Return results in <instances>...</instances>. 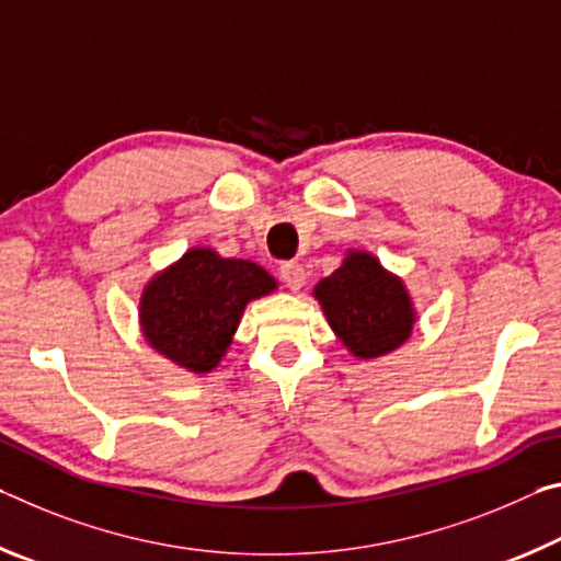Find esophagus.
Instances as JSON below:
<instances>
[{"label":"esophagus","mask_w":561,"mask_h":561,"mask_svg":"<svg viewBox=\"0 0 561 561\" xmlns=\"http://www.w3.org/2000/svg\"><path fill=\"white\" fill-rule=\"evenodd\" d=\"M278 273H280V280L286 283L290 290H300L302 286H306V268H302V265L296 261L283 263Z\"/></svg>","instance_id":"1"}]
</instances>
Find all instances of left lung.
I'll return each instance as SVG.
<instances>
[{
    "mask_svg": "<svg viewBox=\"0 0 561 561\" xmlns=\"http://www.w3.org/2000/svg\"><path fill=\"white\" fill-rule=\"evenodd\" d=\"M313 298L337 341L357 360L394 353L410 341L417 323L405 280L360 248H347L341 268L318 280Z\"/></svg>",
    "mask_w": 561,
    "mask_h": 561,
    "instance_id": "left-lung-1",
    "label": "left lung"
}]
</instances>
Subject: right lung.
I'll list each match as a JSON object with an SVG mask.
<instances>
[{
    "instance_id": "right-lung-1",
    "label": "right lung",
    "mask_w": 561,
    "mask_h": 561,
    "mask_svg": "<svg viewBox=\"0 0 561 561\" xmlns=\"http://www.w3.org/2000/svg\"><path fill=\"white\" fill-rule=\"evenodd\" d=\"M278 290L263 265L194 245L153 273L139 298L144 341L186 373L208 375L224 360L248 302Z\"/></svg>"
}]
</instances>
